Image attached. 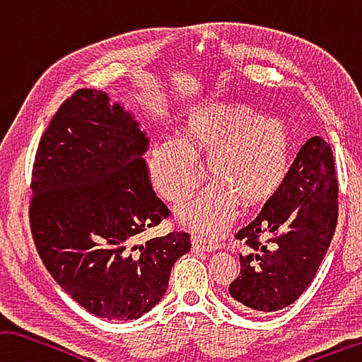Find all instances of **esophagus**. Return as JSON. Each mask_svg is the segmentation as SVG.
<instances>
[{
  "label": "esophagus",
  "instance_id": "obj_1",
  "mask_svg": "<svg viewBox=\"0 0 362 362\" xmlns=\"http://www.w3.org/2000/svg\"><path fill=\"white\" fill-rule=\"evenodd\" d=\"M219 248L218 242H211V240H206L205 237L194 235L192 237V250L194 251H214Z\"/></svg>",
  "mask_w": 362,
  "mask_h": 362
}]
</instances>
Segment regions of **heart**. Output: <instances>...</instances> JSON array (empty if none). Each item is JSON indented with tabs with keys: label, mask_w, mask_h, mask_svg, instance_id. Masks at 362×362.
<instances>
[{
	"label": "heart",
	"mask_w": 362,
	"mask_h": 362,
	"mask_svg": "<svg viewBox=\"0 0 362 362\" xmlns=\"http://www.w3.org/2000/svg\"><path fill=\"white\" fill-rule=\"evenodd\" d=\"M200 151H208V171L216 182L180 216L194 229L218 232L235 214L237 199L257 204L280 186L288 165V129L280 117L257 116L238 101L194 107L181 139L168 138L151 151L152 186L165 200L182 204L197 191L204 180Z\"/></svg>",
	"instance_id": "heart-1"
}]
</instances>
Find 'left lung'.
I'll list each match as a JSON object with an SVG mask.
<instances>
[{
    "mask_svg": "<svg viewBox=\"0 0 362 362\" xmlns=\"http://www.w3.org/2000/svg\"><path fill=\"white\" fill-rule=\"evenodd\" d=\"M339 218V182L325 139L310 138L257 216L235 233L248 246L230 283L246 313H272L299 299L318 272Z\"/></svg>",
    "mask_w": 362,
    "mask_h": 362,
    "instance_id": "obj_1",
    "label": "left lung"
}]
</instances>
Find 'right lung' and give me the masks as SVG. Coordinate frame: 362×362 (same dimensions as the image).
I'll return each instance as SVG.
<instances>
[{
  "instance_id": "obj_1",
  "label": "right lung",
  "mask_w": 362,
  "mask_h": 362,
  "mask_svg": "<svg viewBox=\"0 0 362 362\" xmlns=\"http://www.w3.org/2000/svg\"><path fill=\"white\" fill-rule=\"evenodd\" d=\"M149 139L106 92L81 88L63 101L37 146L30 226L44 265L87 312L136 320L160 302L171 267L191 251L173 230L139 243L170 216L151 186Z\"/></svg>"
}]
</instances>
